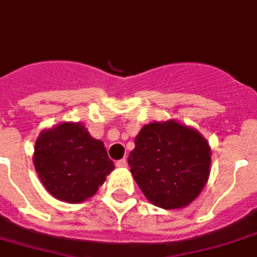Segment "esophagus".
Segmentation results:
<instances>
[{
  "mask_svg": "<svg viewBox=\"0 0 257 257\" xmlns=\"http://www.w3.org/2000/svg\"><path fill=\"white\" fill-rule=\"evenodd\" d=\"M118 168H125L126 167V160L125 158H122V160H119V161H117V164H115Z\"/></svg>",
  "mask_w": 257,
  "mask_h": 257,
  "instance_id": "34e87169",
  "label": "esophagus"
}]
</instances>
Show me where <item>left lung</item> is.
<instances>
[{
  "instance_id": "left-lung-1",
  "label": "left lung",
  "mask_w": 257,
  "mask_h": 257,
  "mask_svg": "<svg viewBox=\"0 0 257 257\" xmlns=\"http://www.w3.org/2000/svg\"><path fill=\"white\" fill-rule=\"evenodd\" d=\"M128 164L151 204L180 209L202 191L210 172V147L202 135L175 119L145 125Z\"/></svg>"
}]
</instances>
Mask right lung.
Wrapping results in <instances>:
<instances>
[{"label": "right lung", "instance_id": "add662e5", "mask_svg": "<svg viewBox=\"0 0 257 257\" xmlns=\"http://www.w3.org/2000/svg\"><path fill=\"white\" fill-rule=\"evenodd\" d=\"M34 167L55 198L78 204L92 197L114 171L101 140L82 123L63 122L42 131L34 147Z\"/></svg>", "mask_w": 257, "mask_h": 257}]
</instances>
